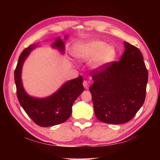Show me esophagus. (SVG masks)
<instances>
[{
	"label": "esophagus",
	"instance_id": "34e87169",
	"mask_svg": "<svg viewBox=\"0 0 160 160\" xmlns=\"http://www.w3.org/2000/svg\"><path fill=\"white\" fill-rule=\"evenodd\" d=\"M82 85L84 86V88L85 89H88L89 88V82L87 80H84Z\"/></svg>",
	"mask_w": 160,
	"mask_h": 160
}]
</instances>
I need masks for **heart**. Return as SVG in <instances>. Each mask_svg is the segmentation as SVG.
<instances>
[{
    "instance_id": "1",
    "label": "heart",
    "mask_w": 160,
    "mask_h": 160,
    "mask_svg": "<svg viewBox=\"0 0 160 160\" xmlns=\"http://www.w3.org/2000/svg\"><path fill=\"white\" fill-rule=\"evenodd\" d=\"M72 54L80 61H88L94 57L92 66L94 68H99L114 60L116 51L113 46L107 45L101 40L94 39L75 44Z\"/></svg>"
}]
</instances>
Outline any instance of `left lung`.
Listing matches in <instances>:
<instances>
[{"label":"left lung","instance_id":"obj_1","mask_svg":"<svg viewBox=\"0 0 160 160\" xmlns=\"http://www.w3.org/2000/svg\"><path fill=\"white\" fill-rule=\"evenodd\" d=\"M119 61H113L92 71L90 88L94 113L98 120L122 124L134 117L145 102L148 72L142 53L124 42Z\"/></svg>","mask_w":160,"mask_h":160}]
</instances>
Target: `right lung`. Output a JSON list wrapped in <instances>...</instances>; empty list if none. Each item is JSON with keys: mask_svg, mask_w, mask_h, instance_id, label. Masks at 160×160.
<instances>
[{"mask_svg": "<svg viewBox=\"0 0 160 160\" xmlns=\"http://www.w3.org/2000/svg\"><path fill=\"white\" fill-rule=\"evenodd\" d=\"M68 37L65 36V39ZM37 47L36 44L30 45L21 53L15 70V82L17 89L18 101L34 122L42 127H49L67 121L71 115L72 107L80 94L84 91L82 76L69 80L64 83L58 90L46 98L39 99L28 95L22 86L21 79L22 68L24 62L30 53V51ZM64 52V42L60 38H57L52 44Z\"/></svg>", "mask_w": 160, "mask_h": 160, "instance_id": "add662e5", "label": "right lung"}]
</instances>
